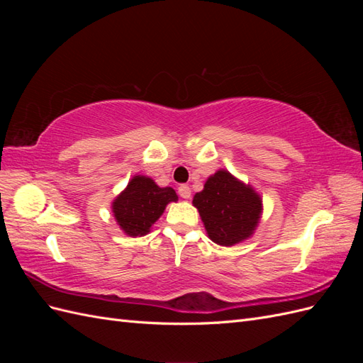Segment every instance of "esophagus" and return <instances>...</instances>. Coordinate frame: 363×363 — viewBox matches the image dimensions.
Returning <instances> with one entry per match:
<instances>
[{
  "mask_svg": "<svg viewBox=\"0 0 363 363\" xmlns=\"http://www.w3.org/2000/svg\"><path fill=\"white\" fill-rule=\"evenodd\" d=\"M179 195L182 196V199H191V188L188 184H180L179 186Z\"/></svg>",
  "mask_w": 363,
  "mask_h": 363,
  "instance_id": "obj_1",
  "label": "esophagus"
}]
</instances>
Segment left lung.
<instances>
[{
  "mask_svg": "<svg viewBox=\"0 0 363 363\" xmlns=\"http://www.w3.org/2000/svg\"><path fill=\"white\" fill-rule=\"evenodd\" d=\"M192 203L199 208L208 238L225 247L250 238L262 212L260 196L224 169L208 177Z\"/></svg>",
  "mask_w": 363,
  "mask_h": 363,
  "instance_id": "left-lung-1",
  "label": "left lung"
}]
</instances>
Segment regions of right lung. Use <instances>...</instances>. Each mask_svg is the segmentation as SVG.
I'll return each mask as SVG.
<instances>
[{
  "mask_svg": "<svg viewBox=\"0 0 363 363\" xmlns=\"http://www.w3.org/2000/svg\"><path fill=\"white\" fill-rule=\"evenodd\" d=\"M177 200L172 188L159 186L144 175H136L127 189L113 201V213L119 227L128 236H142L150 232L168 203Z\"/></svg>",
  "mask_w": 363,
  "mask_h": 363,
  "instance_id": "1",
  "label": "right lung"
}]
</instances>
